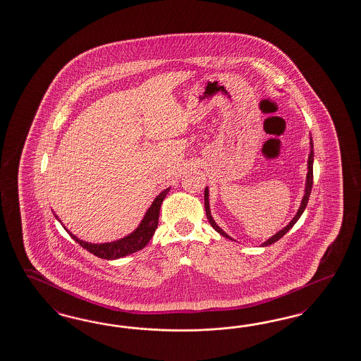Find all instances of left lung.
Listing matches in <instances>:
<instances>
[{"mask_svg": "<svg viewBox=\"0 0 361 361\" xmlns=\"http://www.w3.org/2000/svg\"><path fill=\"white\" fill-rule=\"evenodd\" d=\"M309 140H310V153H309V157H307V173H306V181H305V193H303L302 200H301V205H300V208H298V211H297V214H295V216L291 219V221L288 223L286 227H283L281 231L276 232L274 233L271 238H269L266 242H263L262 243V247H266V245H273L275 243L276 240H279L286 232L290 231V228L298 221V219L301 217V215L303 214V211H305V208H306V204L309 202V196H310V192H312V187H313V161H314V152H313V140H312V135L309 137ZM204 204H205V214H207V219H208V221H209V224L216 230L221 236H224V238H227V239H230V240H233L231 236L227 233V232L223 231L219 226L216 224V221L214 220V217H212V214H211V208H209V189L208 187H205V190H204Z\"/></svg>", "mask_w": 361, "mask_h": 361, "instance_id": "1", "label": "left lung"}]
</instances>
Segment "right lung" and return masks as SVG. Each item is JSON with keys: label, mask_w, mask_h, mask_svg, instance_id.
Segmentation results:
<instances>
[{"label": "right lung", "mask_w": 361, "mask_h": 361, "mask_svg": "<svg viewBox=\"0 0 361 361\" xmlns=\"http://www.w3.org/2000/svg\"><path fill=\"white\" fill-rule=\"evenodd\" d=\"M171 190V187L164 189L159 196H156V199L152 202V205L147 208L146 214H145L141 223L138 224V227L134 231L126 235L125 238H121L114 242H107V243H88L85 240H80L79 238H76L73 232L68 231L64 226V230L70 233V236L73 238L76 243L82 245L83 248H86L87 251H90L91 254H94L95 257L101 258V259H119L123 258L130 254H134L140 250H142L145 245L149 243V240L153 238L154 231L159 226V209H161V204L164 202V199L166 197L168 192ZM55 215V214H54ZM55 217L61 223V220L56 215Z\"/></svg>", "instance_id": "obj_1"}]
</instances>
